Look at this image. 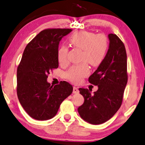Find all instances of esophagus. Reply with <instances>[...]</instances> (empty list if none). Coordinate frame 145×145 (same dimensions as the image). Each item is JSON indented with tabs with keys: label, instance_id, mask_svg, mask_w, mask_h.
<instances>
[{
	"label": "esophagus",
	"instance_id": "obj_1",
	"mask_svg": "<svg viewBox=\"0 0 145 145\" xmlns=\"http://www.w3.org/2000/svg\"><path fill=\"white\" fill-rule=\"evenodd\" d=\"M73 93H74V94H78V93H79V90H78L77 87H73Z\"/></svg>",
	"mask_w": 145,
	"mask_h": 145
}]
</instances>
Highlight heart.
I'll return each instance as SVG.
<instances>
[{
	"label": "heart",
	"mask_w": 145,
	"mask_h": 145,
	"mask_svg": "<svg viewBox=\"0 0 145 145\" xmlns=\"http://www.w3.org/2000/svg\"><path fill=\"white\" fill-rule=\"evenodd\" d=\"M69 42L73 47L81 49L80 60L84 62L72 65L66 72L65 76L71 82L78 84L90 73L86 62L92 66H98L103 61L108 48V41L103 34L96 35L87 31H79L71 35ZM68 53L67 46L59 47L57 59L61 65H66L68 63Z\"/></svg>",
	"instance_id": "b5f03b06"
}]
</instances>
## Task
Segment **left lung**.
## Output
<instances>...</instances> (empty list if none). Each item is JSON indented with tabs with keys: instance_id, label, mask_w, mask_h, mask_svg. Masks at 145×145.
Wrapping results in <instances>:
<instances>
[{
	"instance_id": "1",
	"label": "left lung",
	"mask_w": 145,
	"mask_h": 145,
	"mask_svg": "<svg viewBox=\"0 0 145 145\" xmlns=\"http://www.w3.org/2000/svg\"><path fill=\"white\" fill-rule=\"evenodd\" d=\"M108 39L109 49L105 58L89 78L90 84L98 85V91L91 95L89 89H79L85 100L78 112L83 120L92 125L106 122L119 110L128 82L125 45L116 34H109Z\"/></svg>"
}]
</instances>
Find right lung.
Masks as SVG:
<instances>
[{
  "label": "right lung",
  "mask_w": 145,
  "mask_h": 145,
  "mask_svg": "<svg viewBox=\"0 0 145 145\" xmlns=\"http://www.w3.org/2000/svg\"><path fill=\"white\" fill-rule=\"evenodd\" d=\"M71 29L48 28L42 30L26 46L17 68L16 92L28 115L37 120L53 118L64 99L72 94L69 83L51 85L47 78L58 67L57 52L61 38Z\"/></svg>",
  "instance_id": "1"
}]
</instances>
